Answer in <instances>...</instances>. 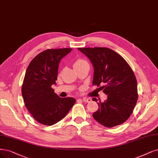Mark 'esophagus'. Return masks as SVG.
Returning <instances> with one entry per match:
<instances>
[{
  "mask_svg": "<svg viewBox=\"0 0 158 158\" xmlns=\"http://www.w3.org/2000/svg\"><path fill=\"white\" fill-rule=\"evenodd\" d=\"M82 101L85 102H89L91 101V99H89V98H83Z\"/></svg>",
  "mask_w": 158,
  "mask_h": 158,
  "instance_id": "1",
  "label": "esophagus"
}]
</instances>
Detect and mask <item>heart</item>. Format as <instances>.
I'll return each mask as SVG.
<instances>
[{"label": "heart", "mask_w": 158, "mask_h": 158, "mask_svg": "<svg viewBox=\"0 0 158 158\" xmlns=\"http://www.w3.org/2000/svg\"><path fill=\"white\" fill-rule=\"evenodd\" d=\"M86 62L84 60H82V59H77V61H76L74 63V67H77V66H78V65H80V64H82L84 63H85Z\"/></svg>", "instance_id": "heart-1"}]
</instances>
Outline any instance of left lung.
<instances>
[{"label":"left lung","instance_id":"1","mask_svg":"<svg viewBox=\"0 0 158 158\" xmlns=\"http://www.w3.org/2000/svg\"><path fill=\"white\" fill-rule=\"evenodd\" d=\"M94 67L93 85L101 87L108 95L97 102L93 114L95 120L106 127L122 124L131 115L138 99L137 82L129 64L118 53L108 48H78ZM93 100L97 101L96 98Z\"/></svg>","mask_w":158,"mask_h":158}]
</instances>
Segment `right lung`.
I'll return each instance as SVG.
<instances>
[{
  "label": "right lung",
  "instance_id": "right-lung-1",
  "mask_svg": "<svg viewBox=\"0 0 158 158\" xmlns=\"http://www.w3.org/2000/svg\"><path fill=\"white\" fill-rule=\"evenodd\" d=\"M71 48L48 49L33 58L27 69L21 93L25 107L36 122L52 126L64 118L74 105L73 97H59L52 88L57 80L61 59Z\"/></svg>",
  "mask_w": 158,
  "mask_h": 158
}]
</instances>
